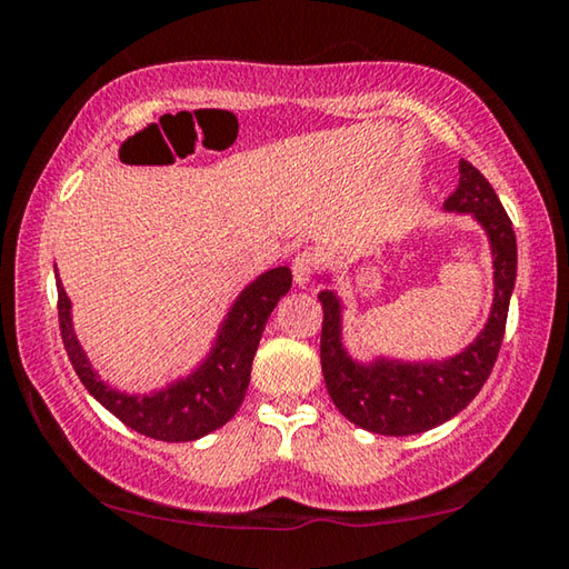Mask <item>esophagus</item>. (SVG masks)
Returning a JSON list of instances; mask_svg holds the SVG:
<instances>
[{
  "instance_id": "1",
  "label": "esophagus",
  "mask_w": 569,
  "mask_h": 569,
  "mask_svg": "<svg viewBox=\"0 0 569 569\" xmlns=\"http://www.w3.org/2000/svg\"><path fill=\"white\" fill-rule=\"evenodd\" d=\"M291 271H293V283H296L298 288L308 286V283H311L313 273H316V256L308 253V250H303V253H298V256L293 258Z\"/></svg>"
}]
</instances>
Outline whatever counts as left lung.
<instances>
[{"label":"left lung","mask_w":569,"mask_h":569,"mask_svg":"<svg viewBox=\"0 0 569 569\" xmlns=\"http://www.w3.org/2000/svg\"><path fill=\"white\" fill-rule=\"evenodd\" d=\"M447 213L469 216L485 230L492 253V306L487 323L465 349L445 359L409 361L389 353L356 359L346 346V303L333 273L319 293L323 306L321 369L329 397L346 419L371 435L409 437L449 421L485 387L505 339L509 298L517 278V238L495 188L477 168L459 160V188Z\"/></svg>","instance_id":"obj_1"}]
</instances>
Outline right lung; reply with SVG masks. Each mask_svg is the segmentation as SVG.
<instances>
[{
    "instance_id": "right-lung-1",
    "label": "right lung",
    "mask_w": 569,
    "mask_h": 569,
    "mask_svg": "<svg viewBox=\"0 0 569 569\" xmlns=\"http://www.w3.org/2000/svg\"><path fill=\"white\" fill-rule=\"evenodd\" d=\"M57 311L67 356L94 399L124 427L160 441H196L236 417L250 383V366L268 316L291 291V268L278 266L256 276L230 303L208 353L188 373L152 391H122L104 381L72 323V301L54 266Z\"/></svg>"
}]
</instances>
